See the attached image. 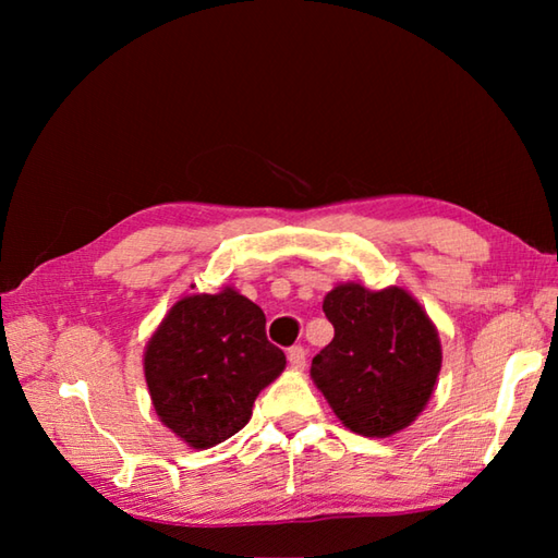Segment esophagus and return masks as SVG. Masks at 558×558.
<instances>
[{"label": "esophagus", "mask_w": 558, "mask_h": 558, "mask_svg": "<svg viewBox=\"0 0 558 558\" xmlns=\"http://www.w3.org/2000/svg\"><path fill=\"white\" fill-rule=\"evenodd\" d=\"M288 362H290L292 369H302V366H305V362H307V352L298 344L290 347L288 349Z\"/></svg>", "instance_id": "obj_1"}]
</instances>
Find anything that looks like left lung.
<instances>
[{"instance_id": "8db88e82", "label": "left lung", "mask_w": 558, "mask_h": 558, "mask_svg": "<svg viewBox=\"0 0 558 558\" xmlns=\"http://www.w3.org/2000/svg\"><path fill=\"white\" fill-rule=\"evenodd\" d=\"M323 310L335 339L313 359L310 376L339 421L369 438L411 426L436 389L438 329L403 288L369 290L342 282Z\"/></svg>"}]
</instances>
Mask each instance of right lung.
<instances>
[{"instance_id": "right-lung-1", "label": "right lung", "mask_w": 558, "mask_h": 558, "mask_svg": "<svg viewBox=\"0 0 558 558\" xmlns=\"http://www.w3.org/2000/svg\"><path fill=\"white\" fill-rule=\"evenodd\" d=\"M282 369L286 354L268 342L266 315L233 288L174 302L145 347L159 421L196 450L239 433Z\"/></svg>"}]
</instances>
